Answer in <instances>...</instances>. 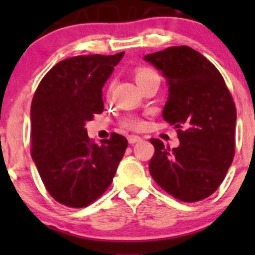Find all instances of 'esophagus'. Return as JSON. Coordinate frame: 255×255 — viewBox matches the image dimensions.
<instances>
[{"mask_svg":"<svg viewBox=\"0 0 255 255\" xmlns=\"http://www.w3.org/2000/svg\"><path fill=\"white\" fill-rule=\"evenodd\" d=\"M140 140H141V137L137 136V135H129V136H128V142H129V144H135V142L140 141Z\"/></svg>","mask_w":255,"mask_h":255,"instance_id":"obj_1","label":"esophagus"}]
</instances>
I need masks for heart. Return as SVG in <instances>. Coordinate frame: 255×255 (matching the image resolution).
<instances>
[{"label": "heart", "mask_w": 255, "mask_h": 255, "mask_svg": "<svg viewBox=\"0 0 255 255\" xmlns=\"http://www.w3.org/2000/svg\"><path fill=\"white\" fill-rule=\"evenodd\" d=\"M156 74L153 71H151V69L148 68H139L135 73V79H136V83H139V81L144 80V79L151 77V75ZM125 125L127 126V127L129 128H133V129H137V128L141 127V121L137 119H128L125 121Z\"/></svg>", "instance_id": "obj_1"}]
</instances>
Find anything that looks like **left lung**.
Here are the masks:
<instances>
[{
    "label": "left lung",
    "mask_w": 255,
    "mask_h": 255,
    "mask_svg": "<svg viewBox=\"0 0 255 255\" xmlns=\"http://www.w3.org/2000/svg\"><path fill=\"white\" fill-rule=\"evenodd\" d=\"M144 60L166 79L163 119L180 139L172 150L151 139V176L178 200H203L223 182L235 153L236 109L229 90L218 69L189 46H171Z\"/></svg>",
    "instance_id": "8db88e82"
}]
</instances>
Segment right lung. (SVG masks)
Here are the masks:
<instances>
[{"instance_id":"right-lung-1","label":"right lung","mask_w":255,"mask_h":255,"mask_svg":"<svg viewBox=\"0 0 255 255\" xmlns=\"http://www.w3.org/2000/svg\"><path fill=\"white\" fill-rule=\"evenodd\" d=\"M125 52L61 61L45 74L31 105L32 159L58 203L85 207L107 191L128 141L113 133L93 144L85 128L104 109L102 89Z\"/></svg>"}]
</instances>
